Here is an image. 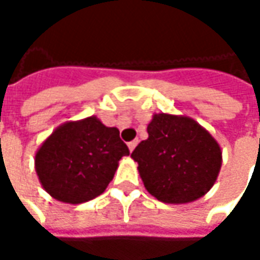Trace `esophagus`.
<instances>
[{
    "label": "esophagus",
    "instance_id": "34e87169",
    "mask_svg": "<svg viewBox=\"0 0 260 260\" xmlns=\"http://www.w3.org/2000/svg\"><path fill=\"white\" fill-rule=\"evenodd\" d=\"M137 143H139V140H133V142H128V143H127V146H128V150H130V152H133V150H135V147L137 146Z\"/></svg>",
    "mask_w": 260,
    "mask_h": 260
}]
</instances>
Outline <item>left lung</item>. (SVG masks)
Returning <instances> with one entry per match:
<instances>
[{"instance_id": "left-lung-1", "label": "left lung", "mask_w": 260, "mask_h": 260, "mask_svg": "<svg viewBox=\"0 0 260 260\" xmlns=\"http://www.w3.org/2000/svg\"><path fill=\"white\" fill-rule=\"evenodd\" d=\"M149 137L132 157L149 194L168 204H186L205 195L221 168V149L195 120L185 115L155 114Z\"/></svg>"}]
</instances>
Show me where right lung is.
Wrapping results in <instances>:
<instances>
[{"label": "right lung", "mask_w": 260, "mask_h": 260, "mask_svg": "<svg viewBox=\"0 0 260 260\" xmlns=\"http://www.w3.org/2000/svg\"><path fill=\"white\" fill-rule=\"evenodd\" d=\"M128 153L118 128L92 115L59 125L37 150L36 172L55 200L81 204L104 192L118 160Z\"/></svg>", "instance_id": "add662e5"}]
</instances>
